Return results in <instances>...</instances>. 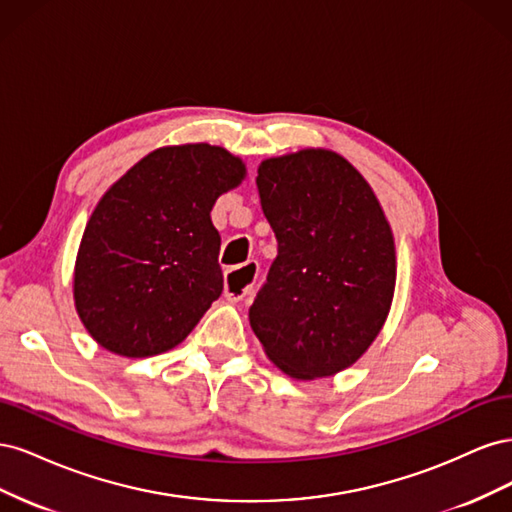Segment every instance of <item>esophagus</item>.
<instances>
[{"mask_svg":"<svg viewBox=\"0 0 512 512\" xmlns=\"http://www.w3.org/2000/svg\"><path fill=\"white\" fill-rule=\"evenodd\" d=\"M258 262H245L243 267L237 269H230L226 273V282H224V297L228 301H241L247 292L252 290V286L256 284V277H258Z\"/></svg>","mask_w":512,"mask_h":512,"instance_id":"esophagus-1","label":"esophagus"}]
</instances>
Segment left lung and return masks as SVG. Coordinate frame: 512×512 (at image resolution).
I'll return each mask as SVG.
<instances>
[{"label":"left lung","instance_id":"left-lung-1","mask_svg":"<svg viewBox=\"0 0 512 512\" xmlns=\"http://www.w3.org/2000/svg\"><path fill=\"white\" fill-rule=\"evenodd\" d=\"M256 185L277 258L250 307L252 331L290 378L335 376L389 316L393 230L363 175L329 149L269 158Z\"/></svg>","mask_w":512,"mask_h":512}]
</instances>
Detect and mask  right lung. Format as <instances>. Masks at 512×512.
Returning <instances> with one entry per match:
<instances>
[{
    "label": "right lung",
    "instance_id": "obj_1",
    "mask_svg": "<svg viewBox=\"0 0 512 512\" xmlns=\"http://www.w3.org/2000/svg\"><path fill=\"white\" fill-rule=\"evenodd\" d=\"M245 164L207 143L151 151L100 198L74 265V305L89 335L128 359L181 344L220 297L211 209Z\"/></svg>",
    "mask_w": 512,
    "mask_h": 512
}]
</instances>
